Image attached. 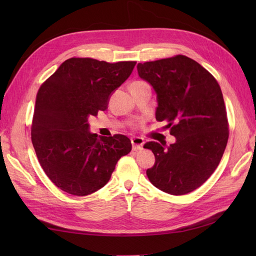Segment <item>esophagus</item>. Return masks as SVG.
Masks as SVG:
<instances>
[{"label": "esophagus", "mask_w": 256, "mask_h": 256, "mask_svg": "<svg viewBox=\"0 0 256 256\" xmlns=\"http://www.w3.org/2000/svg\"><path fill=\"white\" fill-rule=\"evenodd\" d=\"M131 143L133 145V150H140L143 148V145H144V140L142 138H131Z\"/></svg>", "instance_id": "1"}]
</instances>
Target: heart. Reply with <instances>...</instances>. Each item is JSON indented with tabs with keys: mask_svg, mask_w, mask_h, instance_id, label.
<instances>
[{
	"mask_svg": "<svg viewBox=\"0 0 256 256\" xmlns=\"http://www.w3.org/2000/svg\"><path fill=\"white\" fill-rule=\"evenodd\" d=\"M146 84V82H145V81H143V80H135V81H133V82H132L131 86H138V84Z\"/></svg>",
	"mask_w": 256,
	"mask_h": 256,
	"instance_id": "b5f03b06",
	"label": "heart"
}]
</instances>
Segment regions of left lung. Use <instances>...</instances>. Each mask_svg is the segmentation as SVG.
<instances>
[{
  "instance_id": "obj_1",
  "label": "left lung",
  "mask_w": 256,
  "mask_h": 256,
  "mask_svg": "<svg viewBox=\"0 0 256 256\" xmlns=\"http://www.w3.org/2000/svg\"><path fill=\"white\" fill-rule=\"evenodd\" d=\"M138 72L156 91V120L166 121L170 133L176 138L167 148L157 142L144 144L155 155V164L146 175L164 192H192L214 174L229 138L218 81L184 55L138 64Z\"/></svg>"
}]
</instances>
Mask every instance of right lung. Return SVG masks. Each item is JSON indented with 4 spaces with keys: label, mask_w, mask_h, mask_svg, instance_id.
I'll list each match as a JSON object with an SVG mask.
<instances>
[{
    "label": "right lung",
    "mask_w": 256,
    "mask_h": 256,
    "mask_svg": "<svg viewBox=\"0 0 256 256\" xmlns=\"http://www.w3.org/2000/svg\"><path fill=\"white\" fill-rule=\"evenodd\" d=\"M135 64L72 57L38 89L32 143L42 170L62 192L74 196L96 192L110 180L118 160L131 152L125 135L90 133L88 118L106 110L111 94Z\"/></svg>",
    "instance_id": "right-lung-1"
}]
</instances>
